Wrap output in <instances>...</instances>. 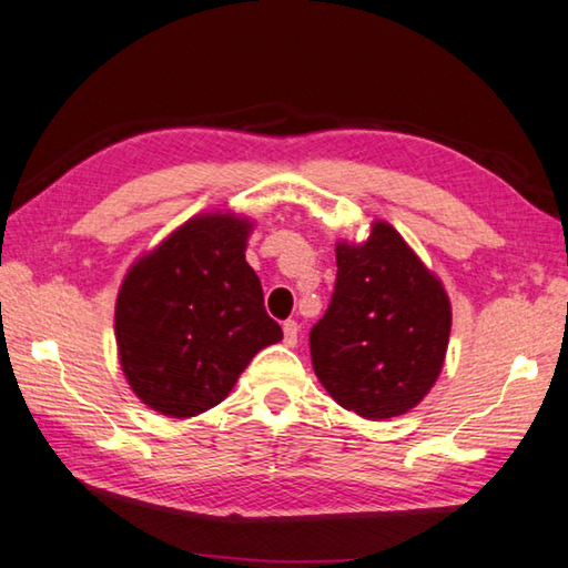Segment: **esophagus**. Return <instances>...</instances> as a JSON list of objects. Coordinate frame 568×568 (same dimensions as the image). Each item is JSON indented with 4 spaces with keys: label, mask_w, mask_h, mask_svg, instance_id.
<instances>
[{
    "label": "esophagus",
    "mask_w": 568,
    "mask_h": 568,
    "mask_svg": "<svg viewBox=\"0 0 568 568\" xmlns=\"http://www.w3.org/2000/svg\"><path fill=\"white\" fill-rule=\"evenodd\" d=\"M283 335H285V345L287 347H295L297 345V335H301V325L295 323V320H287L283 325Z\"/></svg>",
    "instance_id": "34e87169"
}]
</instances>
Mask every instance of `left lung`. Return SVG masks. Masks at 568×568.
Returning a JSON list of instances; mask_svg holds the SVG:
<instances>
[{"mask_svg":"<svg viewBox=\"0 0 568 568\" xmlns=\"http://www.w3.org/2000/svg\"><path fill=\"white\" fill-rule=\"evenodd\" d=\"M335 257L333 301L311 329L315 375L359 417L405 415L445 365L449 295L387 221H373L363 243L337 241Z\"/></svg>","mask_w":568,"mask_h":568,"instance_id":"left-lung-1","label":"left lung"}]
</instances>
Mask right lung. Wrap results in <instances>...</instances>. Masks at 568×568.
I'll use <instances>...</instances> for the list:
<instances>
[{"label": "right lung", "mask_w": 568, "mask_h": 568, "mask_svg": "<svg viewBox=\"0 0 568 568\" xmlns=\"http://www.w3.org/2000/svg\"><path fill=\"white\" fill-rule=\"evenodd\" d=\"M251 231L245 215L199 213L123 275L113 313L119 363L153 412L185 419L215 407L251 359L283 339L245 263Z\"/></svg>", "instance_id": "obj_1"}]
</instances>
